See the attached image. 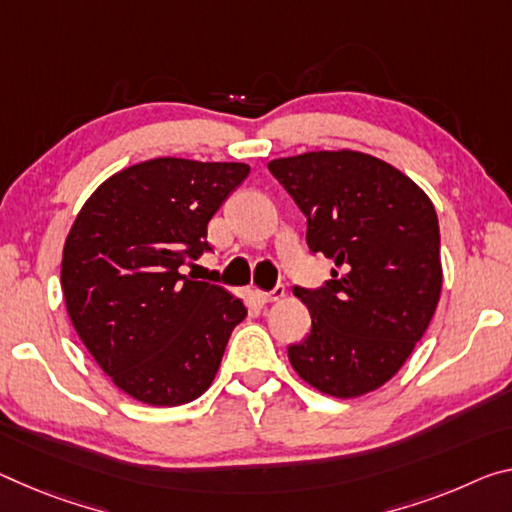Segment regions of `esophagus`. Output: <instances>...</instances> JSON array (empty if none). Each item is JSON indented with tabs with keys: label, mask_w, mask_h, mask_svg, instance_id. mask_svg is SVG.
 Segmentation results:
<instances>
[{
	"label": "esophagus",
	"mask_w": 512,
	"mask_h": 512,
	"mask_svg": "<svg viewBox=\"0 0 512 512\" xmlns=\"http://www.w3.org/2000/svg\"><path fill=\"white\" fill-rule=\"evenodd\" d=\"M287 294V289L282 285H275L271 291H259L255 289V298L259 300V303L266 305V303H275V300H282Z\"/></svg>",
	"instance_id": "esophagus-1"
}]
</instances>
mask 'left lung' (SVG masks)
<instances>
[{"mask_svg":"<svg viewBox=\"0 0 512 512\" xmlns=\"http://www.w3.org/2000/svg\"><path fill=\"white\" fill-rule=\"evenodd\" d=\"M307 216L310 253L335 262L319 289L294 287L312 330L289 346L305 383L337 399L385 385L424 337L442 291L433 202L371 154L305 152L269 164Z\"/></svg>","mask_w":512,"mask_h":512,"instance_id":"left-lung-1","label":"left lung"}]
</instances>
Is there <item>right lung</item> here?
<instances>
[{"instance_id": "1", "label": "right lung", "mask_w": 512, "mask_h": 512, "mask_svg": "<svg viewBox=\"0 0 512 512\" xmlns=\"http://www.w3.org/2000/svg\"><path fill=\"white\" fill-rule=\"evenodd\" d=\"M250 166L159 157L120 170L77 214L61 287L72 326L113 385L148 405L205 392L246 307L182 266Z\"/></svg>"}]
</instances>
